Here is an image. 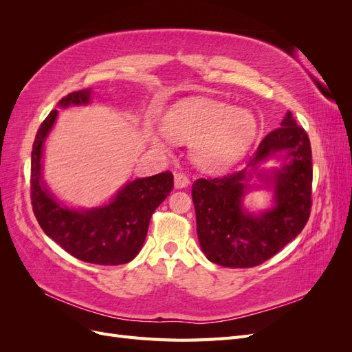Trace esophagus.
Instances as JSON below:
<instances>
[{"label":"esophagus","mask_w":352,"mask_h":352,"mask_svg":"<svg viewBox=\"0 0 352 352\" xmlns=\"http://www.w3.org/2000/svg\"><path fill=\"white\" fill-rule=\"evenodd\" d=\"M189 185V177L185 173H175V188L180 189V188H185Z\"/></svg>","instance_id":"obj_1"}]
</instances>
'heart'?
<instances>
[{"instance_id": "heart-1", "label": "heart", "mask_w": 352, "mask_h": 352, "mask_svg": "<svg viewBox=\"0 0 352 352\" xmlns=\"http://www.w3.org/2000/svg\"><path fill=\"white\" fill-rule=\"evenodd\" d=\"M163 132L154 138L160 150H167L170 141L192 144L194 162L214 172L228 168L248 151L257 135V120L248 110L230 104L192 101L164 116Z\"/></svg>"}]
</instances>
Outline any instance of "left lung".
I'll list each match as a JSON object with an SVG mask.
<instances>
[{
	"label": "left lung",
	"instance_id": "1",
	"mask_svg": "<svg viewBox=\"0 0 352 352\" xmlns=\"http://www.w3.org/2000/svg\"><path fill=\"white\" fill-rule=\"evenodd\" d=\"M282 152L285 164L272 177L275 207L258 217L241 208L250 172L258 162ZM313 163L307 132L287 111L280 127L265 135L248 166L219 177L192 184L197 233L206 257L225 267H255L298 236L311 211Z\"/></svg>",
	"mask_w": 352,
	"mask_h": 352
}]
</instances>
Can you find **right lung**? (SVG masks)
<instances>
[{
    "label": "right lung",
    "mask_w": 352,
    "mask_h": 352,
    "mask_svg": "<svg viewBox=\"0 0 352 352\" xmlns=\"http://www.w3.org/2000/svg\"><path fill=\"white\" fill-rule=\"evenodd\" d=\"M91 88L67 94L60 107L89 102ZM52 110L41 123L32 146L30 199L35 217L47 235L78 260L117 265L132 261L141 251L153 212L173 189V175L163 172L127 182L107 206L73 210L52 197L41 176L44 141L56 122Z\"/></svg>",
    "instance_id": "1"
}]
</instances>
